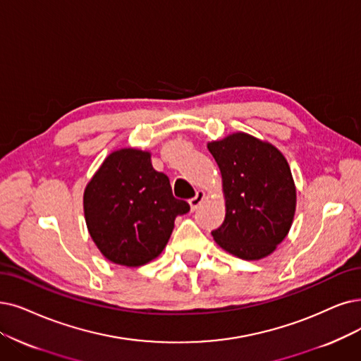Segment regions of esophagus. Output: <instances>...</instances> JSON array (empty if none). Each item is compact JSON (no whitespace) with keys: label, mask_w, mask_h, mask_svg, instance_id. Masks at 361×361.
<instances>
[{"label":"esophagus","mask_w":361,"mask_h":361,"mask_svg":"<svg viewBox=\"0 0 361 361\" xmlns=\"http://www.w3.org/2000/svg\"><path fill=\"white\" fill-rule=\"evenodd\" d=\"M204 198H206V194H204L203 191H197L195 197H192V198L190 200V206H191V210H192V212H194V210H197V207H198L201 203H203Z\"/></svg>","instance_id":"esophagus-1"}]
</instances>
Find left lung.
I'll return each instance as SVG.
<instances>
[{
	"label": "left lung",
	"mask_w": 361,
	"mask_h": 361,
	"mask_svg": "<svg viewBox=\"0 0 361 361\" xmlns=\"http://www.w3.org/2000/svg\"><path fill=\"white\" fill-rule=\"evenodd\" d=\"M222 173L226 198L224 224L212 231L214 241L237 257L271 255L292 226L296 191L283 154L246 133L207 145Z\"/></svg>",
	"instance_id": "obj_1"
}]
</instances>
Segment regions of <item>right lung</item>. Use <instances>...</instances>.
<instances>
[{"instance_id": "1", "label": "right lung", "mask_w": 361, "mask_h": 361, "mask_svg": "<svg viewBox=\"0 0 361 361\" xmlns=\"http://www.w3.org/2000/svg\"><path fill=\"white\" fill-rule=\"evenodd\" d=\"M190 204L173 197L169 178L154 170L149 152L108 155L84 191V214L97 249L111 262L145 265L163 252L175 219Z\"/></svg>"}]
</instances>
